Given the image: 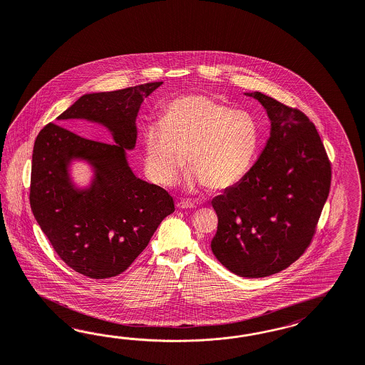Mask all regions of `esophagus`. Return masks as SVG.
Instances as JSON below:
<instances>
[{"label":"esophagus","instance_id":"34e87169","mask_svg":"<svg viewBox=\"0 0 365 365\" xmlns=\"http://www.w3.org/2000/svg\"><path fill=\"white\" fill-rule=\"evenodd\" d=\"M178 209H194L195 207V203L191 202V200H179L177 203Z\"/></svg>","mask_w":365,"mask_h":365}]
</instances>
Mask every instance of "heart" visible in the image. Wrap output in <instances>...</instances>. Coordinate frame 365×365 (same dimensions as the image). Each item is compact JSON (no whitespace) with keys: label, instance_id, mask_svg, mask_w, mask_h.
<instances>
[{"label":"heart","instance_id":"heart-1","mask_svg":"<svg viewBox=\"0 0 365 365\" xmlns=\"http://www.w3.org/2000/svg\"><path fill=\"white\" fill-rule=\"evenodd\" d=\"M258 145L259 128L252 113L206 95H185L163 107L160 124L144 130V171L155 185L171 186L187 151L192 166L186 178L188 190L207 186L222 191L246 177Z\"/></svg>","mask_w":365,"mask_h":365}]
</instances>
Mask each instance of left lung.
I'll return each instance as SVG.
<instances>
[{
    "mask_svg": "<svg viewBox=\"0 0 365 365\" xmlns=\"http://www.w3.org/2000/svg\"><path fill=\"white\" fill-rule=\"evenodd\" d=\"M270 136L242 180L211 200L218 229L211 250L226 269L247 278L292 265L314 234L331 187V165L313 123L261 92Z\"/></svg>",
    "mask_w": 365,
    "mask_h": 365,
    "instance_id": "8db88e82",
    "label": "left lung"
}]
</instances>
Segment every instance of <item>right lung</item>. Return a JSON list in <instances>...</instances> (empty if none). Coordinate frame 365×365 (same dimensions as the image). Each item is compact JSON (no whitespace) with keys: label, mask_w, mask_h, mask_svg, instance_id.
<instances>
[{"label":"right lung","mask_w":365,"mask_h":365,"mask_svg":"<svg viewBox=\"0 0 365 365\" xmlns=\"http://www.w3.org/2000/svg\"><path fill=\"white\" fill-rule=\"evenodd\" d=\"M162 84L86 93L57 116L66 127H71L69 120L99 124L113 144L53 123L36 138L31 207L56 253L80 274L103 279L123 273L175 210L166 190L135 177L127 160V151L136 144L140 106ZM75 161L91 167L87 187H78L71 178Z\"/></svg>","instance_id":"add662e5"}]
</instances>
